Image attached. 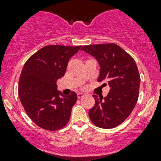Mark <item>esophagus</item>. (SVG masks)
I'll return each instance as SVG.
<instances>
[{"instance_id":"esophagus-1","label":"esophagus","mask_w":161,"mask_h":161,"mask_svg":"<svg viewBox=\"0 0 161 161\" xmlns=\"http://www.w3.org/2000/svg\"><path fill=\"white\" fill-rule=\"evenodd\" d=\"M77 96H78V98L80 99V98H82V97H83L84 96H85V94H84L83 92H78Z\"/></svg>"}]
</instances>
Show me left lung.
I'll return each instance as SVG.
<instances>
[{"label": "left lung", "instance_id": "8db88e82", "mask_svg": "<svg viewBox=\"0 0 161 161\" xmlns=\"http://www.w3.org/2000/svg\"><path fill=\"white\" fill-rule=\"evenodd\" d=\"M82 50L97 60L100 66L98 82L110 86L104 98L92 96L95 104L89 111L90 120L102 129L116 127L130 115L137 103L140 75L136 61L115 43L87 45Z\"/></svg>", "mask_w": 161, "mask_h": 161}]
</instances>
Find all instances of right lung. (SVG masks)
Here are the masks:
<instances>
[{
    "label": "right lung",
    "instance_id": "obj_1",
    "mask_svg": "<svg viewBox=\"0 0 161 161\" xmlns=\"http://www.w3.org/2000/svg\"><path fill=\"white\" fill-rule=\"evenodd\" d=\"M82 46H45L26 61L19 82V96L25 111L41 129L57 131L70 119L77 95L64 96L57 81L64 75L69 59Z\"/></svg>",
    "mask_w": 161,
    "mask_h": 161
}]
</instances>
